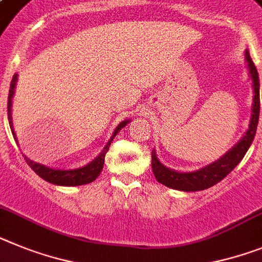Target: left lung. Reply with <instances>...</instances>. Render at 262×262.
Listing matches in <instances>:
<instances>
[{"instance_id": "left-lung-1", "label": "left lung", "mask_w": 262, "mask_h": 262, "mask_svg": "<svg viewBox=\"0 0 262 262\" xmlns=\"http://www.w3.org/2000/svg\"><path fill=\"white\" fill-rule=\"evenodd\" d=\"M245 59L249 67V74L253 80V106H252V118L249 122V128L247 134L243 136V139L236 144L232 149H229L223 158L216 160L212 164L207 165L204 168L198 169L193 172H178L169 169L159 162L155 149H152V171L156 180L162 184L167 185L169 188L178 189L184 192H195L207 189L212 185L221 182L228 173H231L232 169L243 160L244 155L249 149L250 144L253 142L256 135L257 124H258V116H260V80L258 73L254 66L253 61L249 55V51L245 53Z\"/></svg>"}]
</instances>
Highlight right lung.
Wrapping results in <instances>:
<instances>
[{
  "mask_svg": "<svg viewBox=\"0 0 262 262\" xmlns=\"http://www.w3.org/2000/svg\"><path fill=\"white\" fill-rule=\"evenodd\" d=\"M17 83V74L12 79V83H10V90H9V97H8V119L9 124H10V128H12V134L14 136L15 142H17V138H15L14 129H13V123H12V98L14 95V87ZM129 120H123L122 123H119V126L116 127L115 131H114L111 139L108 140V143L106 144V147L103 148V151L94 159L93 162L89 163L84 167H80V168L75 169H54L49 168L46 165H42L39 163L31 162L30 159H28L25 156V160L30 165V168L37 173L39 178H42L46 182L51 183V184L57 185H64V187H74V185H83L89 184V183L94 182L95 179L99 176L100 171L103 169L104 164V156H106L107 151L110 148V144L113 142L114 136L119 133L123 127L126 126Z\"/></svg>",
  "mask_w": 262,
  "mask_h": 262,
  "instance_id": "1",
  "label": "right lung"
}]
</instances>
